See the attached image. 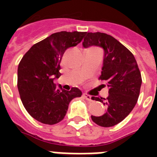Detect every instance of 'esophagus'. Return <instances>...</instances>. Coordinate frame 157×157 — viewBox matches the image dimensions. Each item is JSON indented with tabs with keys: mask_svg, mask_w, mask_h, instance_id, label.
<instances>
[{
	"mask_svg": "<svg viewBox=\"0 0 157 157\" xmlns=\"http://www.w3.org/2000/svg\"><path fill=\"white\" fill-rule=\"evenodd\" d=\"M84 98H86V100L88 101H93V98L91 97L90 95H88V94H84Z\"/></svg>",
	"mask_w": 157,
	"mask_h": 157,
	"instance_id": "esophagus-1",
	"label": "esophagus"
}]
</instances>
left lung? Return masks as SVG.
Returning <instances> with one entry per match:
<instances>
[{"label":"left lung","mask_w":157,"mask_h":157,"mask_svg":"<svg viewBox=\"0 0 157 157\" xmlns=\"http://www.w3.org/2000/svg\"><path fill=\"white\" fill-rule=\"evenodd\" d=\"M82 45L103 49L100 79L108 87L106 98L92 97L93 100L99 101L107 107L103 116H91L92 121L100 126H114L131 112L137 103L142 84L138 63L125 46L106 33H88Z\"/></svg>","instance_id":"left-lung-1"}]
</instances>
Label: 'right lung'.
I'll use <instances>...</instances> for the list:
<instances>
[{
    "label": "right lung",
    "mask_w": 157,
    "mask_h": 157,
    "mask_svg": "<svg viewBox=\"0 0 157 157\" xmlns=\"http://www.w3.org/2000/svg\"><path fill=\"white\" fill-rule=\"evenodd\" d=\"M86 33L59 32L33 45L18 67V89L25 109L40 123L54 124L63 119L69 103L82 94L78 88L65 90L54 83L61 76L64 52L81 42Z\"/></svg>",
    "instance_id": "add662e5"
}]
</instances>
